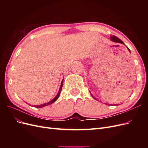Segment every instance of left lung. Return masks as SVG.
<instances>
[{"label":"left lung","instance_id":"1","mask_svg":"<svg viewBox=\"0 0 148 148\" xmlns=\"http://www.w3.org/2000/svg\"><path fill=\"white\" fill-rule=\"evenodd\" d=\"M110 39H111V41H112L113 42H119V43H121V44H124V43L121 41V40L119 38H117V36H110ZM128 48V47H127ZM128 51H130V49L128 48ZM93 97V96H92ZM95 98V97H94ZM111 105V104H110Z\"/></svg>","mask_w":148,"mask_h":148}]
</instances>
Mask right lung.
Listing matches in <instances>:
<instances>
[{"instance_id": "1", "label": "right lung", "mask_w": 148, "mask_h": 148, "mask_svg": "<svg viewBox=\"0 0 148 148\" xmlns=\"http://www.w3.org/2000/svg\"><path fill=\"white\" fill-rule=\"evenodd\" d=\"M63 81H64V79L62 80V83H61V85H60V89H59V92H58L57 96H56L54 98H53V99L52 100H51V101H49V102H47V103H45V104H41V105H39V106H34L33 107H36V108H41V107H45V106H49V105H51V104H52V103L54 102L58 99V97H59V95H60V92H61L62 86H63Z\"/></svg>"}]
</instances>
